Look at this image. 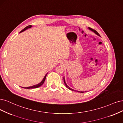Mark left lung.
<instances>
[{"label":"left lung","instance_id":"8db88e82","mask_svg":"<svg viewBox=\"0 0 123 123\" xmlns=\"http://www.w3.org/2000/svg\"><path fill=\"white\" fill-rule=\"evenodd\" d=\"M89 30H90L91 31H93V32H94L95 33H96V34H97L98 35H99V34H98V33L97 32V31H96V30H93V29H92V28H90V27H89ZM63 79H64V84H65V85H66V87L67 88H68L69 89H70V90H74V91H76V92H80V93H83V92H79V91H76V90H73V89H72V88H70V87H68V86L67 85V84H66V82H65V79H64V78H63Z\"/></svg>","mask_w":123,"mask_h":123}]
</instances>
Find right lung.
I'll list each match as a JSON object with an SVG mask.
<instances>
[{"mask_svg": "<svg viewBox=\"0 0 123 123\" xmlns=\"http://www.w3.org/2000/svg\"><path fill=\"white\" fill-rule=\"evenodd\" d=\"M31 27V25H28V26H27L26 27H25V28H24L20 32H22V31H25V30H26V29H29V28H30V27ZM47 74L45 75V76H44V78H43V80L40 83H39L38 84H37V85H34V86H30V87H22V88H25V89H31V88H38V87H40V86H41L43 83H44V81H45V79H46V75H47Z\"/></svg>", "mask_w": 123, "mask_h": 123, "instance_id": "add662e5", "label": "right lung"}]
</instances>
